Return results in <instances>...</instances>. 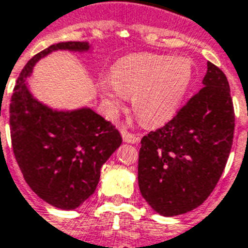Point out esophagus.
<instances>
[{
  "label": "esophagus",
  "mask_w": 248,
  "mask_h": 248,
  "mask_svg": "<svg viewBox=\"0 0 248 248\" xmlns=\"http://www.w3.org/2000/svg\"><path fill=\"white\" fill-rule=\"evenodd\" d=\"M121 135H122V139H124V142L137 143L140 141V136H137V135L135 134H131V132H128L126 128H122V130H121Z\"/></svg>",
  "instance_id": "obj_1"
}]
</instances>
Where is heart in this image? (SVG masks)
<instances>
[{
	"label": "heart",
	"instance_id": "heart-1",
	"mask_svg": "<svg viewBox=\"0 0 248 248\" xmlns=\"http://www.w3.org/2000/svg\"><path fill=\"white\" fill-rule=\"evenodd\" d=\"M193 78L190 60L163 54H140L116 65L103 92L112 106L132 97L136 117L155 126L174 116Z\"/></svg>",
	"mask_w": 248,
	"mask_h": 248
}]
</instances>
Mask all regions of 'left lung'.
Masks as SVG:
<instances>
[{
  "label": "left lung",
  "mask_w": 248,
  "mask_h": 248,
  "mask_svg": "<svg viewBox=\"0 0 248 248\" xmlns=\"http://www.w3.org/2000/svg\"><path fill=\"white\" fill-rule=\"evenodd\" d=\"M203 87L165 126L141 140L139 186L156 213L193 211L211 195L230 156L234 109L224 73L208 62Z\"/></svg>",
  "instance_id": "left-lung-1"
}]
</instances>
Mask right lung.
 Returning <instances> with one entry per match:
<instances>
[{
	"instance_id": "add662e5",
	"label": "right lung",
	"mask_w": 248,
	"mask_h": 248,
	"mask_svg": "<svg viewBox=\"0 0 248 248\" xmlns=\"http://www.w3.org/2000/svg\"><path fill=\"white\" fill-rule=\"evenodd\" d=\"M88 49L84 41H65L36 54L20 73L10 103L12 149L25 182L46 203L65 211L76 209L94 193L102 165L122 137L91 108L59 112L44 106L25 80L37 60L54 50Z\"/></svg>"
}]
</instances>
